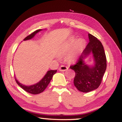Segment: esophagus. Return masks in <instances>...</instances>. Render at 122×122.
Here are the masks:
<instances>
[{
  "mask_svg": "<svg viewBox=\"0 0 122 122\" xmlns=\"http://www.w3.org/2000/svg\"><path fill=\"white\" fill-rule=\"evenodd\" d=\"M67 70H68V67L67 66H61L59 68V70L61 71H65Z\"/></svg>",
  "mask_w": 122,
  "mask_h": 122,
  "instance_id": "esophagus-1",
  "label": "esophagus"
}]
</instances>
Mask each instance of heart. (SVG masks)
<instances>
[{
  "label": "heart",
  "instance_id": "1",
  "mask_svg": "<svg viewBox=\"0 0 122 122\" xmlns=\"http://www.w3.org/2000/svg\"><path fill=\"white\" fill-rule=\"evenodd\" d=\"M85 41L82 39L76 40L71 37L63 46L60 54L67 55V59L69 63H76L82 52Z\"/></svg>",
  "mask_w": 122,
  "mask_h": 122
}]
</instances>
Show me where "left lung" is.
<instances>
[{"label": "left lung", "instance_id": "obj_1", "mask_svg": "<svg viewBox=\"0 0 122 122\" xmlns=\"http://www.w3.org/2000/svg\"><path fill=\"white\" fill-rule=\"evenodd\" d=\"M89 43L81 55L76 65L70 67L76 72L74 84L78 91L87 93L97 89L107 68V59L102 43L96 37L88 34ZM92 54L94 64L87 65L86 59Z\"/></svg>", "mask_w": 122, "mask_h": 122}]
</instances>
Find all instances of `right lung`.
<instances>
[{
  "label": "right lung",
  "mask_w": 122,
  "mask_h": 122,
  "mask_svg": "<svg viewBox=\"0 0 122 122\" xmlns=\"http://www.w3.org/2000/svg\"><path fill=\"white\" fill-rule=\"evenodd\" d=\"M43 30L42 29H39L37 30L34 31L33 33H31V35H29L28 36H27L24 39V41L26 40H30L33 38L35 36V35H36L37 33H39V31ZM57 72V70H48L46 73V74L44 77L39 82H38L37 83H35V84L27 86L25 85L22 84V83H20L17 80L16 77L15 81L17 82V84L18 85L20 86L21 87L22 89L27 92L28 93H29L30 94H37L39 93H41L43 92L46 89V87H47V86L48 85V84L50 83V81H51L52 78L53 76Z\"/></svg>",
  "instance_id": "right-lung-1"
}]
</instances>
